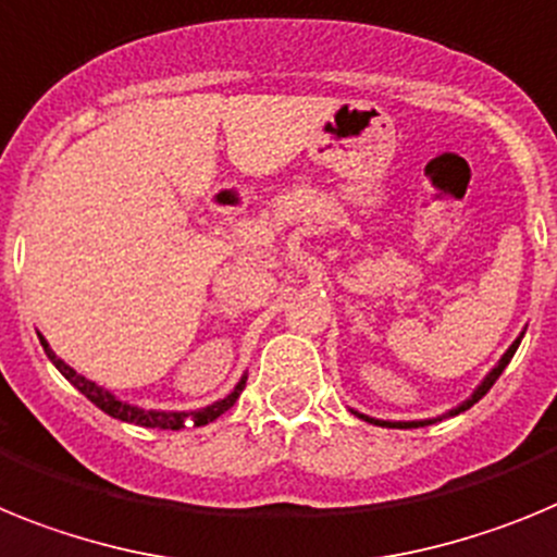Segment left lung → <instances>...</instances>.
I'll return each mask as SVG.
<instances>
[{"label":"left lung","instance_id":"left-lung-1","mask_svg":"<svg viewBox=\"0 0 557 557\" xmlns=\"http://www.w3.org/2000/svg\"><path fill=\"white\" fill-rule=\"evenodd\" d=\"M519 345H521V336L516 338V342H512L510 347H507V352H505V356H502L499 364L493 367V370L487 372V379L482 381L480 386H476V393H473L471 398H468L466 404H462V406H457V409H451V412H448V414H459V412H466V409H471V406L476 404V400H480L482 395H485L493 384H496V379H499L502 370H505V367L510 364L512 352H516V347H519ZM356 414H359V412H356ZM359 418H361V420H370V423H375V425H386V429H418V425H429V423H434V420H409V423H393V420H372V418H367V414H359Z\"/></svg>","mask_w":557,"mask_h":557}]
</instances>
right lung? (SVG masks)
I'll list each match as a JSON object with an SVG mask.
<instances>
[{"label":"right lung","instance_id":"obj_1","mask_svg":"<svg viewBox=\"0 0 557 557\" xmlns=\"http://www.w3.org/2000/svg\"><path fill=\"white\" fill-rule=\"evenodd\" d=\"M41 338V345H45V352L50 356L52 364L58 367V372L64 375L66 381H70L72 386H75L77 393H84L86 398L91 400L95 406H100L106 414H111V418H117V420H125V423H137V425H148V429H173V432H178L182 425L187 423V420H193V425H207L212 423L215 418H221V414L230 409L235 400H238V395L244 393V384L246 379H240V384L232 389L230 395H226L224 400H219V404H212L207 406V409H198V412H145V409H137V406L132 404H123V400H117L111 393H106L103 386H98L95 381L84 379V375H77L75 370H72L70 364H64V361L58 359L55 352L50 350V345L45 342V336H38Z\"/></svg>","mask_w":557,"mask_h":557}]
</instances>
